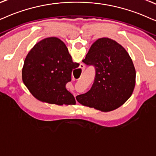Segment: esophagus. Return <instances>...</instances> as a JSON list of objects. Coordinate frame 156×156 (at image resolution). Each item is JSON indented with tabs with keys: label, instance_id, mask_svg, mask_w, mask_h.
<instances>
[{
	"label": "esophagus",
	"instance_id": "obj_1",
	"mask_svg": "<svg viewBox=\"0 0 156 156\" xmlns=\"http://www.w3.org/2000/svg\"><path fill=\"white\" fill-rule=\"evenodd\" d=\"M80 68H81L83 71V70H85V68H86V66H85V65H83V64H80Z\"/></svg>",
	"mask_w": 156,
	"mask_h": 156
}]
</instances>
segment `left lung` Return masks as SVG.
I'll use <instances>...</instances> for the list:
<instances>
[{
    "label": "left lung",
    "mask_w": 156,
    "mask_h": 156,
    "mask_svg": "<svg viewBox=\"0 0 156 156\" xmlns=\"http://www.w3.org/2000/svg\"><path fill=\"white\" fill-rule=\"evenodd\" d=\"M83 62L95 67L96 77L91 88L76 96L80 104L108 112L120 107L132 96L136 83L135 66L116 41L106 37L97 39Z\"/></svg>",
    "instance_id": "1"
}]
</instances>
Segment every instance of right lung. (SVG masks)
Listing matches in <instances>:
<instances>
[{"label":"right lung","instance_id":"right-lung-1","mask_svg":"<svg viewBox=\"0 0 156 156\" xmlns=\"http://www.w3.org/2000/svg\"><path fill=\"white\" fill-rule=\"evenodd\" d=\"M78 66L73 62L62 41L47 37L37 42L26 57L22 80L39 101L60 106L75 105L74 96L66 85L71 80V73Z\"/></svg>","mask_w":156,"mask_h":156}]
</instances>
